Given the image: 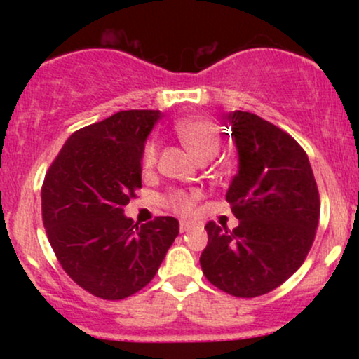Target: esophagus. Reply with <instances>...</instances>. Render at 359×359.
Listing matches in <instances>:
<instances>
[{
  "instance_id": "obj_1",
  "label": "esophagus",
  "mask_w": 359,
  "mask_h": 359,
  "mask_svg": "<svg viewBox=\"0 0 359 359\" xmlns=\"http://www.w3.org/2000/svg\"><path fill=\"white\" fill-rule=\"evenodd\" d=\"M196 228V224L191 221H180V233H187L191 231V229Z\"/></svg>"
}]
</instances>
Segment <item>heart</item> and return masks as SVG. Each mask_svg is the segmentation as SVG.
Instances as JSON below:
<instances>
[{
	"mask_svg": "<svg viewBox=\"0 0 359 359\" xmlns=\"http://www.w3.org/2000/svg\"><path fill=\"white\" fill-rule=\"evenodd\" d=\"M174 131L180 143L187 148L196 160L212 158L219 151L221 137L214 123L203 116H187L179 119L174 125ZM156 143L147 142L142 151V168L145 172L154 168L156 162ZM199 197L197 192H172L167 197V205L180 214L192 211L194 203Z\"/></svg>",
	"mask_w": 359,
	"mask_h": 359,
	"instance_id": "1",
	"label": "heart"
}]
</instances>
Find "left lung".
Masks as SVG:
<instances>
[{
    "label": "left lung",
    "instance_id": "1",
    "mask_svg": "<svg viewBox=\"0 0 359 359\" xmlns=\"http://www.w3.org/2000/svg\"><path fill=\"white\" fill-rule=\"evenodd\" d=\"M238 174L226 192L240 224L208 222L205 278L234 297H258L300 269L319 224V192L306 151L290 135L246 111L226 114Z\"/></svg>",
    "mask_w": 359,
    "mask_h": 359
}]
</instances>
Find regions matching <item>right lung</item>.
<instances>
[{
	"label": "right lung",
	"mask_w": 359,
	"mask_h": 359,
	"mask_svg": "<svg viewBox=\"0 0 359 359\" xmlns=\"http://www.w3.org/2000/svg\"><path fill=\"white\" fill-rule=\"evenodd\" d=\"M160 111H119L69 137L45 175L42 217L62 269L106 300L130 297L155 277L179 234L162 216L135 224L125 216L142 187V151Z\"/></svg>",
	"instance_id": "right-lung-1"
}]
</instances>
